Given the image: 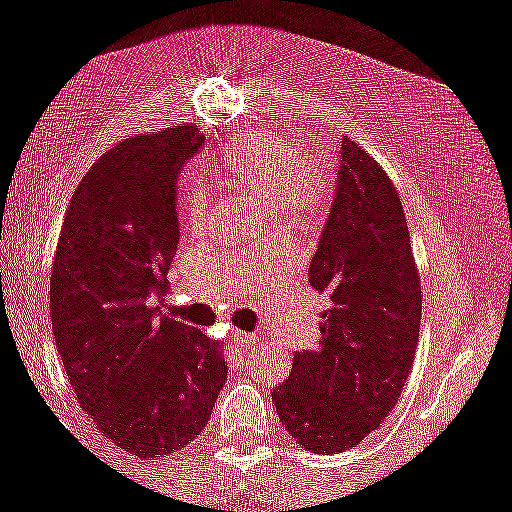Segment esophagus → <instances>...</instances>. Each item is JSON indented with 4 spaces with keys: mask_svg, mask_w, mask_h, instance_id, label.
Masks as SVG:
<instances>
[{
    "mask_svg": "<svg viewBox=\"0 0 512 512\" xmlns=\"http://www.w3.org/2000/svg\"><path fill=\"white\" fill-rule=\"evenodd\" d=\"M231 342L236 344V347H253V344H256V337L246 332H233Z\"/></svg>",
    "mask_w": 512,
    "mask_h": 512,
    "instance_id": "1",
    "label": "esophagus"
}]
</instances>
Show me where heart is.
I'll list each match as a JSON object with an SVG mask.
<instances>
[{
    "instance_id": "heart-1",
    "label": "heart",
    "mask_w": 512,
    "mask_h": 512,
    "mask_svg": "<svg viewBox=\"0 0 512 512\" xmlns=\"http://www.w3.org/2000/svg\"><path fill=\"white\" fill-rule=\"evenodd\" d=\"M216 178L264 201L284 223H311L326 206V183L319 170L301 163L299 150L281 140H243L218 160ZM180 208L186 218H201L206 198L198 188H188Z\"/></svg>"
}]
</instances>
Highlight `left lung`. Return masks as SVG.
Masks as SVG:
<instances>
[{
    "instance_id": "obj_1",
    "label": "left lung",
    "mask_w": 512,
    "mask_h": 512,
    "mask_svg": "<svg viewBox=\"0 0 512 512\" xmlns=\"http://www.w3.org/2000/svg\"><path fill=\"white\" fill-rule=\"evenodd\" d=\"M309 284L326 299L319 347L294 354L271 399L304 450L337 455L392 412L412 372L422 316L402 201L377 160L349 138Z\"/></svg>"
}]
</instances>
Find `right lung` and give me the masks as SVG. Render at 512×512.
Returning a JSON list of instances; mask_svg holds the SVG:
<instances>
[{"instance_id": "obj_1", "label": "right lung", "mask_w": 512, "mask_h": 512, "mask_svg": "<svg viewBox=\"0 0 512 512\" xmlns=\"http://www.w3.org/2000/svg\"><path fill=\"white\" fill-rule=\"evenodd\" d=\"M203 140L196 125H173L100 155L52 264V332L72 392L102 435L138 457L201 435L228 377L213 339L155 309L180 238L178 175Z\"/></svg>"}]
</instances>
